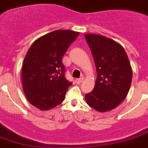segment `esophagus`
<instances>
[{
	"label": "esophagus",
	"mask_w": 148,
	"mask_h": 148,
	"mask_svg": "<svg viewBox=\"0 0 148 148\" xmlns=\"http://www.w3.org/2000/svg\"><path fill=\"white\" fill-rule=\"evenodd\" d=\"M83 80H84V79H83V78H80V79H75V82H76L77 84H81V83L83 82Z\"/></svg>",
	"instance_id": "1"
}]
</instances>
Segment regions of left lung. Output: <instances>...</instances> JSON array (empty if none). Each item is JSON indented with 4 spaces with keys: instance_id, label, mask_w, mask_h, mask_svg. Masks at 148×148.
Masks as SVG:
<instances>
[{
    "instance_id": "obj_1",
    "label": "left lung",
    "mask_w": 148,
    "mask_h": 148,
    "mask_svg": "<svg viewBox=\"0 0 148 148\" xmlns=\"http://www.w3.org/2000/svg\"><path fill=\"white\" fill-rule=\"evenodd\" d=\"M85 40L97 67L94 88L85 94L88 106L99 112L112 110L125 99L130 88L132 70L122 45L112 39L88 34Z\"/></svg>"
}]
</instances>
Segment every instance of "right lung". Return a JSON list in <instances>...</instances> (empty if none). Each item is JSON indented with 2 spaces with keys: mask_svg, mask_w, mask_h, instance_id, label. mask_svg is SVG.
<instances>
[{
  "mask_svg": "<svg viewBox=\"0 0 148 148\" xmlns=\"http://www.w3.org/2000/svg\"><path fill=\"white\" fill-rule=\"evenodd\" d=\"M79 35L57 30L34 42L22 64V86L29 103L40 110H49L64 101L72 82L65 78L62 58Z\"/></svg>",
  "mask_w": 148,
  "mask_h": 148,
  "instance_id": "obj_1",
  "label": "right lung"
}]
</instances>
